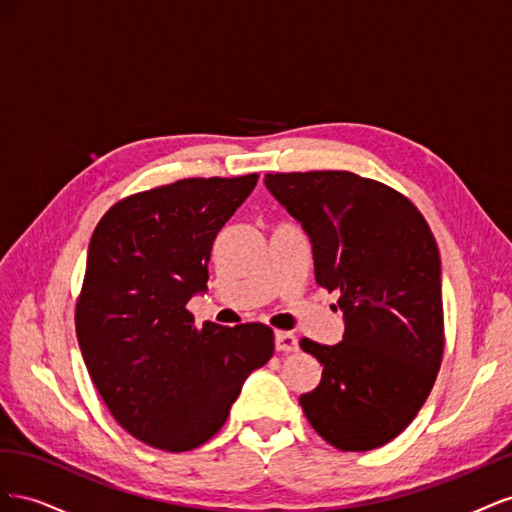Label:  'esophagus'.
Masks as SVG:
<instances>
[{"label": "esophagus", "mask_w": 512, "mask_h": 512, "mask_svg": "<svg viewBox=\"0 0 512 512\" xmlns=\"http://www.w3.org/2000/svg\"><path fill=\"white\" fill-rule=\"evenodd\" d=\"M275 348L280 352H294L299 348V339L290 331H277L275 333Z\"/></svg>", "instance_id": "34e87169"}]
</instances>
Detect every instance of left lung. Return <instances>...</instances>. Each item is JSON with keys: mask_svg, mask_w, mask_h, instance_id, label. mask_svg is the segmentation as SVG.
<instances>
[{"mask_svg": "<svg viewBox=\"0 0 512 512\" xmlns=\"http://www.w3.org/2000/svg\"><path fill=\"white\" fill-rule=\"evenodd\" d=\"M265 185L301 222L316 282L344 312L339 344L301 339L322 378L299 404L339 451H374L412 423L442 363L436 239L404 194L348 170L267 173Z\"/></svg>", "mask_w": 512, "mask_h": 512, "instance_id": "left-lung-1", "label": "left lung"}]
</instances>
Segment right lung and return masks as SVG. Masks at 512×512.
<instances>
[{"instance_id":"add662e5","label":"right lung","mask_w":512,"mask_h":512,"mask_svg":"<svg viewBox=\"0 0 512 512\" xmlns=\"http://www.w3.org/2000/svg\"><path fill=\"white\" fill-rule=\"evenodd\" d=\"M258 175L192 177L119 200L89 241L76 337L106 408L130 436L168 453L205 444L245 378L273 356V331L196 327L211 247Z\"/></svg>"}]
</instances>
